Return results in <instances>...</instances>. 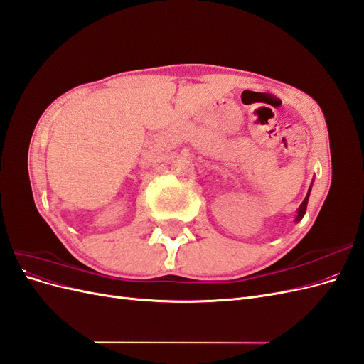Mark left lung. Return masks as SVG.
I'll list each match as a JSON object with an SVG mask.
<instances>
[{
    "mask_svg": "<svg viewBox=\"0 0 364 364\" xmlns=\"http://www.w3.org/2000/svg\"><path fill=\"white\" fill-rule=\"evenodd\" d=\"M311 185H313V182H311ZM311 185H310V190H308V193H306V196H305L304 202L301 203V206H299V208H297V215H296V218H294V222H296V223H297V222H301L302 217L305 215L306 205H308V197H310V193H311Z\"/></svg>",
    "mask_w": 364,
    "mask_h": 364,
    "instance_id": "left-lung-1",
    "label": "left lung"
}]
</instances>
